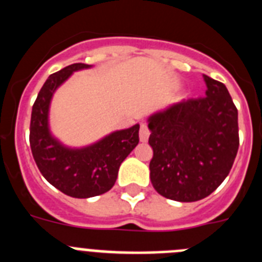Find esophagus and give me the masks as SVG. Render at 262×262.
<instances>
[{"label":"esophagus","mask_w":262,"mask_h":262,"mask_svg":"<svg viewBox=\"0 0 262 262\" xmlns=\"http://www.w3.org/2000/svg\"><path fill=\"white\" fill-rule=\"evenodd\" d=\"M149 129H148L147 124L143 123L142 126H140V131H139V136H140V140L142 142H147L148 138H149Z\"/></svg>","instance_id":"1"}]
</instances>
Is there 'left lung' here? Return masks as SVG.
<instances>
[{"label":"left lung","instance_id":"8db88e82","mask_svg":"<svg viewBox=\"0 0 262 262\" xmlns=\"http://www.w3.org/2000/svg\"><path fill=\"white\" fill-rule=\"evenodd\" d=\"M203 78L206 97L182 99L148 118L151 182L160 195L178 202L210 195L228 176L239 149L237 108L226 85Z\"/></svg>","mask_w":262,"mask_h":262}]
</instances>
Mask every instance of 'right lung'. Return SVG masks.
<instances>
[{
  "label": "right lung",
  "mask_w": 262,
  "mask_h": 262,
  "mask_svg": "<svg viewBox=\"0 0 262 262\" xmlns=\"http://www.w3.org/2000/svg\"><path fill=\"white\" fill-rule=\"evenodd\" d=\"M90 67L76 62L51 75L32 106L30 123V147L39 170L52 186L73 198H90L110 190L120 164L139 143V124L82 148L67 147L51 134L48 114L53 93L73 72Z\"/></svg>",
  "instance_id": "1"
}]
</instances>
